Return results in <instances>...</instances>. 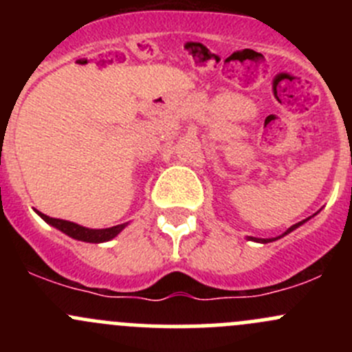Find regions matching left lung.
I'll use <instances>...</instances> for the list:
<instances>
[{
	"instance_id": "8db88e82",
	"label": "left lung",
	"mask_w": 352,
	"mask_h": 352,
	"mask_svg": "<svg viewBox=\"0 0 352 352\" xmlns=\"http://www.w3.org/2000/svg\"><path fill=\"white\" fill-rule=\"evenodd\" d=\"M308 219L310 218H307V219H303V221H300V223H296V225H293V226H289V228L286 230L285 233H283V235H279V236H276V239H255V236H247V240H252V242H257V243H269V242H276V240H279V239H283V236L285 235H287V233H291L293 232V230H296L298 226H301L303 225V223H307Z\"/></svg>"
}]
</instances>
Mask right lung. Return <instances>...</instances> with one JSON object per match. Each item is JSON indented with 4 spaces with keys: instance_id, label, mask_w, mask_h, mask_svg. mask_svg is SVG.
<instances>
[{
    "instance_id": "right-lung-1",
    "label": "right lung",
    "mask_w": 352,
    "mask_h": 352,
    "mask_svg": "<svg viewBox=\"0 0 352 352\" xmlns=\"http://www.w3.org/2000/svg\"><path fill=\"white\" fill-rule=\"evenodd\" d=\"M45 223H49L51 226L58 228L59 232L66 233L67 236L74 240H80V242H88V243H104L109 242V240L116 239L120 232L127 226V223H122V225L117 226H110V228H102V230H95V228H87V226H81L78 223L73 221H66V219H58V218H51V216L44 214L41 211H35Z\"/></svg>"
}]
</instances>
